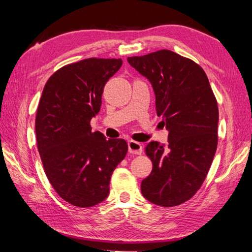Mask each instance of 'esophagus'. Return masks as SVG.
Returning <instances> with one entry per match:
<instances>
[{"label":"esophagus","instance_id":"esophagus-1","mask_svg":"<svg viewBox=\"0 0 252 252\" xmlns=\"http://www.w3.org/2000/svg\"><path fill=\"white\" fill-rule=\"evenodd\" d=\"M127 147H129V152L133 153V155H141L142 153V144L134 141V140H131L127 143Z\"/></svg>","mask_w":252,"mask_h":252}]
</instances>
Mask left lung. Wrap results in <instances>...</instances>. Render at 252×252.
<instances>
[{
    "label": "left lung",
    "mask_w": 252,
    "mask_h": 252,
    "mask_svg": "<svg viewBox=\"0 0 252 252\" xmlns=\"http://www.w3.org/2000/svg\"><path fill=\"white\" fill-rule=\"evenodd\" d=\"M127 62L150 81L157 116L169 130L168 148L151 141L152 161L141 182L143 197L157 206L176 207L202 186L218 146V103L206 72L191 59L160 50Z\"/></svg>",
    "instance_id": "8db88e82"
}]
</instances>
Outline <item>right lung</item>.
Listing matches in <instances>:
<instances>
[{"label":"right lung","mask_w":252,"mask_h":252,"mask_svg":"<svg viewBox=\"0 0 252 252\" xmlns=\"http://www.w3.org/2000/svg\"><path fill=\"white\" fill-rule=\"evenodd\" d=\"M121 59L90 58L62 66L50 76L35 117L44 172L60 197L80 208L99 204L110 192L111 176L125 159L127 143L92 132L105 83Z\"/></svg>","instance_id":"add662e5"}]
</instances>
